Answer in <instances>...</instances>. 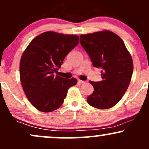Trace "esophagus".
<instances>
[{"mask_svg": "<svg viewBox=\"0 0 149 149\" xmlns=\"http://www.w3.org/2000/svg\"><path fill=\"white\" fill-rule=\"evenodd\" d=\"M79 84H85L86 83V81H81V80H79Z\"/></svg>", "mask_w": 149, "mask_h": 149, "instance_id": "obj_1", "label": "esophagus"}]
</instances>
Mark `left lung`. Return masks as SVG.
Masks as SVG:
<instances>
[{"instance_id": "left-lung-1", "label": "left lung", "mask_w": 149, "mask_h": 149, "mask_svg": "<svg viewBox=\"0 0 149 149\" xmlns=\"http://www.w3.org/2000/svg\"><path fill=\"white\" fill-rule=\"evenodd\" d=\"M80 43L92 65L102 69V81L90 82L94 91L87 102L97 109H110L121 99L131 82L134 70L131 55L123 40L109 31L81 35Z\"/></svg>"}]
</instances>
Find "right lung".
Here are the masks:
<instances>
[{"label":"right lung","mask_w":149,"mask_h":149,"mask_svg":"<svg viewBox=\"0 0 149 149\" xmlns=\"http://www.w3.org/2000/svg\"><path fill=\"white\" fill-rule=\"evenodd\" d=\"M79 43V37L48 31L36 37L23 52L20 63L23 89L31 104L42 112H51L63 104L68 90L77 80L54 73L67 54Z\"/></svg>","instance_id":"add662e5"}]
</instances>
